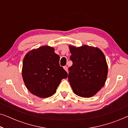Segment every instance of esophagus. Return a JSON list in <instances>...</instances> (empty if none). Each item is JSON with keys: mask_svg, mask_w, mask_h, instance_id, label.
<instances>
[{"mask_svg": "<svg viewBox=\"0 0 128 128\" xmlns=\"http://www.w3.org/2000/svg\"><path fill=\"white\" fill-rule=\"evenodd\" d=\"M64 69L65 70L66 72H68V67H67V66H64Z\"/></svg>", "mask_w": 128, "mask_h": 128, "instance_id": "1", "label": "esophagus"}]
</instances>
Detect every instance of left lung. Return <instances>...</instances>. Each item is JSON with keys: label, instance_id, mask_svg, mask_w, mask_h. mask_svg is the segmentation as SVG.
Instances as JSON below:
<instances>
[{"label": "left lung", "instance_id": "obj_1", "mask_svg": "<svg viewBox=\"0 0 128 128\" xmlns=\"http://www.w3.org/2000/svg\"><path fill=\"white\" fill-rule=\"evenodd\" d=\"M73 64L69 68L68 79L74 93L89 98L104 86L108 66L103 52L98 48L83 45L69 46Z\"/></svg>", "mask_w": 128, "mask_h": 128}]
</instances>
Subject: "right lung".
<instances>
[{
	"mask_svg": "<svg viewBox=\"0 0 128 128\" xmlns=\"http://www.w3.org/2000/svg\"><path fill=\"white\" fill-rule=\"evenodd\" d=\"M54 48L43 46L31 50L23 59L22 76L28 90L40 98L55 93L57 87L68 73L59 65L60 57Z\"/></svg>",
	"mask_w": 128,
	"mask_h": 128,
	"instance_id": "add662e5",
	"label": "right lung"
}]
</instances>
